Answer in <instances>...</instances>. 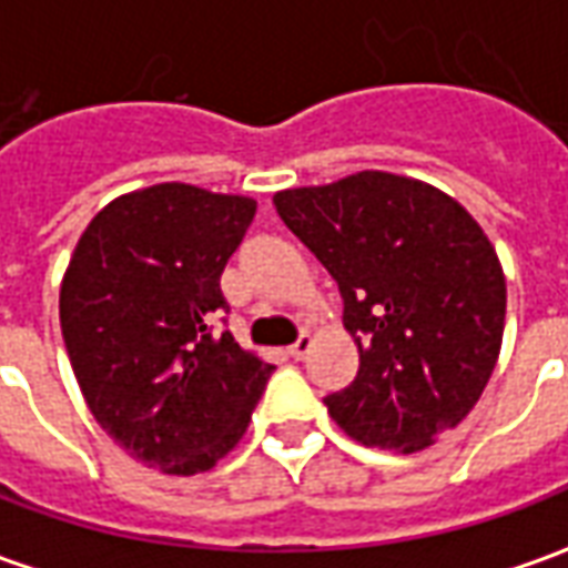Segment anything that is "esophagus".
<instances>
[{
  "label": "esophagus",
  "mask_w": 568,
  "mask_h": 568,
  "mask_svg": "<svg viewBox=\"0 0 568 568\" xmlns=\"http://www.w3.org/2000/svg\"><path fill=\"white\" fill-rule=\"evenodd\" d=\"M310 346H313V341H310V334H301L295 344L288 346V356L295 358V362H301V358H304L310 353Z\"/></svg>",
  "instance_id": "1"
}]
</instances>
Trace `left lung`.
<instances>
[{
	"label": "left lung",
	"instance_id": "8db88e82",
	"mask_svg": "<svg viewBox=\"0 0 568 568\" xmlns=\"http://www.w3.org/2000/svg\"><path fill=\"white\" fill-rule=\"evenodd\" d=\"M344 297L358 374L325 407L349 438L423 450L459 426L496 368L505 276L480 224L405 175H346L273 197Z\"/></svg>",
	"mask_w": 568,
	"mask_h": 568
}]
</instances>
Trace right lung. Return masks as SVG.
<instances>
[{"instance_id":"obj_1","label":"right lung","mask_w":568,"mask_h":568,"mask_svg":"<svg viewBox=\"0 0 568 568\" xmlns=\"http://www.w3.org/2000/svg\"><path fill=\"white\" fill-rule=\"evenodd\" d=\"M252 219L248 197L182 182L133 191L97 212L63 276L60 328L93 419L166 475L219 463L276 371L212 332Z\"/></svg>"}]
</instances>
